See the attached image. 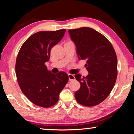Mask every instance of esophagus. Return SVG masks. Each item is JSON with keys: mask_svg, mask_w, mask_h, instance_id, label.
Returning a JSON list of instances; mask_svg holds the SVG:
<instances>
[{"mask_svg": "<svg viewBox=\"0 0 134 134\" xmlns=\"http://www.w3.org/2000/svg\"><path fill=\"white\" fill-rule=\"evenodd\" d=\"M68 77H69V81H72V80H75V76H74V75H72V74H68Z\"/></svg>", "mask_w": 134, "mask_h": 134, "instance_id": "34e87169", "label": "esophagus"}]
</instances>
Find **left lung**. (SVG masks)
Listing matches in <instances>:
<instances>
[{"mask_svg": "<svg viewBox=\"0 0 134 134\" xmlns=\"http://www.w3.org/2000/svg\"><path fill=\"white\" fill-rule=\"evenodd\" d=\"M76 47L80 59H86L85 65L89 72L75 77L81 84L75 93L76 100L83 106H96L106 99L112 90L118 75V59L111 43L103 35L89 27L69 30Z\"/></svg>", "mask_w": 134, "mask_h": 134, "instance_id": "left-lung-1", "label": "left lung"}]
</instances>
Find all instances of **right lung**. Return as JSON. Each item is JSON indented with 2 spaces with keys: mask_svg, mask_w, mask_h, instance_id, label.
Listing matches in <instances>:
<instances>
[{
  "mask_svg": "<svg viewBox=\"0 0 134 134\" xmlns=\"http://www.w3.org/2000/svg\"><path fill=\"white\" fill-rule=\"evenodd\" d=\"M65 29L39 31L30 36L18 54L15 72L22 92L38 106L50 107L59 100V93L68 81L64 72L53 74L47 69L50 50L64 36Z\"/></svg>",
  "mask_w": 134,
  "mask_h": 134,
  "instance_id": "obj_1",
  "label": "right lung"
}]
</instances>
